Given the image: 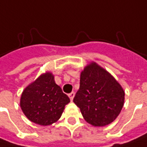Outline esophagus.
Segmentation results:
<instances>
[{
  "mask_svg": "<svg viewBox=\"0 0 147 147\" xmlns=\"http://www.w3.org/2000/svg\"><path fill=\"white\" fill-rule=\"evenodd\" d=\"M74 95H75V93H74V92H72V93L68 94V97H69V99H70L71 100H74Z\"/></svg>",
  "mask_w": 147,
  "mask_h": 147,
  "instance_id": "obj_1",
  "label": "esophagus"
}]
</instances>
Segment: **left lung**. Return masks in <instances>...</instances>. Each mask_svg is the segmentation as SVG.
<instances>
[{
    "instance_id": "1",
    "label": "left lung",
    "mask_w": 147,
    "mask_h": 147,
    "mask_svg": "<svg viewBox=\"0 0 147 147\" xmlns=\"http://www.w3.org/2000/svg\"><path fill=\"white\" fill-rule=\"evenodd\" d=\"M124 100L121 84L96 63H91L81 72L74 102L90 125L105 126L113 122L121 113Z\"/></svg>"
}]
</instances>
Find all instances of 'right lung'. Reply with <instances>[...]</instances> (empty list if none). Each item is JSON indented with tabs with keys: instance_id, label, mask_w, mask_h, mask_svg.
<instances>
[{
	"instance_id": "right-lung-1",
	"label": "right lung",
	"mask_w": 147,
	"mask_h": 147,
	"mask_svg": "<svg viewBox=\"0 0 147 147\" xmlns=\"http://www.w3.org/2000/svg\"><path fill=\"white\" fill-rule=\"evenodd\" d=\"M70 102L54 76L47 72L40 75L23 90L20 105L27 119L40 125H49L61 117Z\"/></svg>"
}]
</instances>
